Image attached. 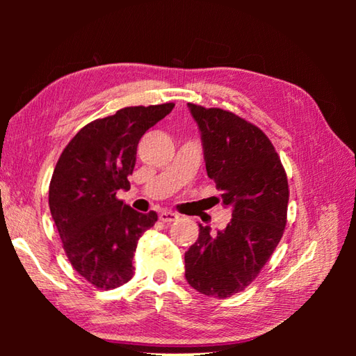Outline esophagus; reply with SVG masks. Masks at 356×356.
<instances>
[{"label": "esophagus", "instance_id": "1", "mask_svg": "<svg viewBox=\"0 0 356 356\" xmlns=\"http://www.w3.org/2000/svg\"><path fill=\"white\" fill-rule=\"evenodd\" d=\"M160 220L163 222H172V221L179 220V215L174 212H170V210H163V212L160 213Z\"/></svg>", "mask_w": 356, "mask_h": 356}]
</instances>
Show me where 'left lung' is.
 <instances>
[{
    "mask_svg": "<svg viewBox=\"0 0 356 356\" xmlns=\"http://www.w3.org/2000/svg\"><path fill=\"white\" fill-rule=\"evenodd\" d=\"M188 108L201 131L207 176L221 191L222 206L232 209V220L216 232L200 225V237L185 252V278L207 297L227 298L256 280L280 243L287 176L256 125L221 108Z\"/></svg>",
    "mask_w": 356,
    "mask_h": 356,
    "instance_id": "1",
    "label": "left lung"
}]
</instances>
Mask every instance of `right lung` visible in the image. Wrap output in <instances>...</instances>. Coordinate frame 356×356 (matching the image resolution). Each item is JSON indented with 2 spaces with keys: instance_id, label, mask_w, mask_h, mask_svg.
I'll use <instances>...</instances> for the list:
<instances>
[{
  "instance_id": "right-lung-1",
  "label": "right lung",
  "mask_w": 356,
  "mask_h": 356,
  "mask_svg": "<svg viewBox=\"0 0 356 356\" xmlns=\"http://www.w3.org/2000/svg\"><path fill=\"white\" fill-rule=\"evenodd\" d=\"M172 108L127 106L84 125L53 171L48 204L63 248L72 267L97 289L131 280L138 240L159 220L154 210L136 212L116 193L130 188L141 136Z\"/></svg>"
}]
</instances>
